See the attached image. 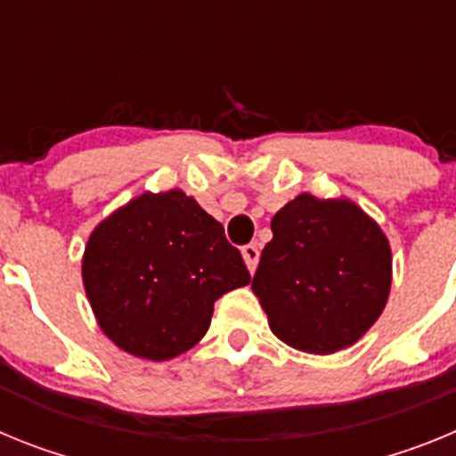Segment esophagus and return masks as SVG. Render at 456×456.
I'll use <instances>...</instances> for the list:
<instances>
[{"mask_svg": "<svg viewBox=\"0 0 456 456\" xmlns=\"http://www.w3.org/2000/svg\"><path fill=\"white\" fill-rule=\"evenodd\" d=\"M241 256H244V263H247L248 272H256L257 260H260V251H257V244H247V247L241 248Z\"/></svg>", "mask_w": 456, "mask_h": 456, "instance_id": "esophagus-1", "label": "esophagus"}]
</instances>
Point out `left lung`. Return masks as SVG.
I'll use <instances>...</instances> for the list:
<instances>
[{
    "label": "left lung",
    "mask_w": 456,
    "mask_h": 456,
    "mask_svg": "<svg viewBox=\"0 0 456 456\" xmlns=\"http://www.w3.org/2000/svg\"><path fill=\"white\" fill-rule=\"evenodd\" d=\"M253 292L269 329L308 354L349 347L384 313L393 257L384 231L347 199L299 193L272 219Z\"/></svg>",
    "instance_id": "obj_1"
}]
</instances>
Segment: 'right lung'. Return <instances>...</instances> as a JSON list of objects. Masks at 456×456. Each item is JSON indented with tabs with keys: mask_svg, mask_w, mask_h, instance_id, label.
Masks as SVG:
<instances>
[{
	"mask_svg": "<svg viewBox=\"0 0 456 456\" xmlns=\"http://www.w3.org/2000/svg\"><path fill=\"white\" fill-rule=\"evenodd\" d=\"M82 278L104 336L148 361L191 349L215 301L251 283L224 225L180 189L141 193L95 225Z\"/></svg>",
	"mask_w": 456,
	"mask_h": 456,
	"instance_id": "1",
	"label": "right lung"
}]
</instances>
